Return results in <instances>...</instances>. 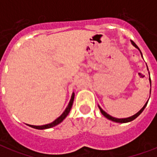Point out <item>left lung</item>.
Returning a JSON list of instances; mask_svg holds the SVG:
<instances>
[{
	"instance_id": "1",
	"label": "left lung",
	"mask_w": 157,
	"mask_h": 157,
	"mask_svg": "<svg viewBox=\"0 0 157 157\" xmlns=\"http://www.w3.org/2000/svg\"><path fill=\"white\" fill-rule=\"evenodd\" d=\"M131 43H132V45H133L134 47H135V48H137V49L139 50L140 52V48H138V46L136 45V44L135 43H134V42L132 41V40H131ZM140 54H141V56H142L141 52H140ZM142 57H143V56H142ZM146 65H147V64H146ZM147 68H148V66H147ZM148 73H149V72H148ZM149 81H150V85H151V80H150V74H149ZM150 93H151V91H150ZM148 100H149V99H148ZM148 101H147V102H146V103H145V105H144L143 108H142V109H140V110L139 112H138V113H136V114H134L133 116H132V117H127V118H116V117H112V116L109 115V114H108V113H106V112L104 111L103 109H101V106H100V105H98V107H99V109H100V110H101V113H102V115H103L104 117H106L107 119L110 120V121H113V122H117V123H128V122H130V121L135 120L136 118V117H137L138 116H139L140 114V113H141L142 112L144 111V109H145V107H146V106H147V104H148Z\"/></svg>"
}]
</instances>
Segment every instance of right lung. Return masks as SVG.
<instances>
[{"mask_svg": "<svg viewBox=\"0 0 157 157\" xmlns=\"http://www.w3.org/2000/svg\"><path fill=\"white\" fill-rule=\"evenodd\" d=\"M74 97H75V93H72V97H71V99H70V101H69V103H68V106H67V108L65 109V110L63 112L62 114H61L58 118H56L55 121H52V123L47 124H44V125H39V126L31 125V124H27V125H29V127L33 128H36V129H47V128H52L54 127V126L59 124L61 123V122L65 119V117L68 115V113H69L71 109H72V104H73V101H74Z\"/></svg>", "mask_w": 157, "mask_h": 157, "instance_id": "right-lung-1", "label": "right lung"}]
</instances>
